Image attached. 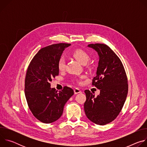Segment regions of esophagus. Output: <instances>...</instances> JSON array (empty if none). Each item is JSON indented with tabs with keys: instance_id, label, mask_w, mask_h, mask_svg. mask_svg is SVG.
<instances>
[{
	"instance_id": "34e87169",
	"label": "esophagus",
	"mask_w": 147,
	"mask_h": 147,
	"mask_svg": "<svg viewBox=\"0 0 147 147\" xmlns=\"http://www.w3.org/2000/svg\"><path fill=\"white\" fill-rule=\"evenodd\" d=\"M74 94H79V93H81V91L80 90H79L78 88H75L74 90Z\"/></svg>"
}]
</instances>
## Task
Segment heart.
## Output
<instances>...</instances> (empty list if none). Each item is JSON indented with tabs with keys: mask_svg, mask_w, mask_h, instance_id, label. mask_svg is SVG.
I'll return each instance as SVG.
<instances>
[{
	"mask_svg": "<svg viewBox=\"0 0 147 147\" xmlns=\"http://www.w3.org/2000/svg\"><path fill=\"white\" fill-rule=\"evenodd\" d=\"M72 56L80 63L86 65L90 60V55L88 53L82 49H77L74 50L72 53ZM66 62L63 57H60L57 61V68L60 71H63L65 69ZM77 82H80V81L77 80Z\"/></svg>",
	"mask_w": 147,
	"mask_h": 147,
	"instance_id": "heart-1",
	"label": "heart"
}]
</instances>
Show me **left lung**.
I'll list each match as a JSON object with an SVG mask.
<instances>
[{"mask_svg": "<svg viewBox=\"0 0 147 147\" xmlns=\"http://www.w3.org/2000/svg\"><path fill=\"white\" fill-rule=\"evenodd\" d=\"M95 50L99 60L96 76L92 85L100 90L96 98L86 90L84 111L88 119L98 125H105L114 120L121 112L128 92L127 78L119 57L107 45L89 44Z\"/></svg>", "mask_w": 147, "mask_h": 147, "instance_id": "1", "label": "left lung"}]
</instances>
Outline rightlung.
<instances>
[{"label": "right lung", "mask_w": 147, "mask_h": 147, "mask_svg": "<svg viewBox=\"0 0 147 147\" xmlns=\"http://www.w3.org/2000/svg\"><path fill=\"white\" fill-rule=\"evenodd\" d=\"M71 44L60 43L40 49L28 67L25 79V95L29 109L40 121L51 123L62 115L65 103L74 91L64 87L57 91L51 88L52 78L59 75L57 61Z\"/></svg>", "instance_id": "right-lung-1"}]
</instances>
